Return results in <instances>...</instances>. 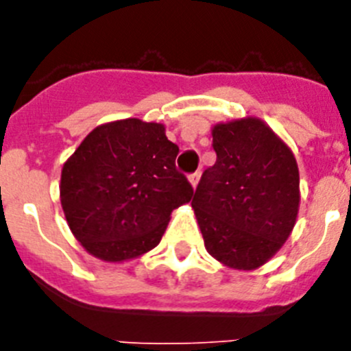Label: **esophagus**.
Instances as JSON below:
<instances>
[{"label":"esophagus","instance_id":"34e87169","mask_svg":"<svg viewBox=\"0 0 351 351\" xmlns=\"http://www.w3.org/2000/svg\"><path fill=\"white\" fill-rule=\"evenodd\" d=\"M190 182H191V186H197L198 184V179H200V170H197V172H193V173H190Z\"/></svg>","mask_w":351,"mask_h":351}]
</instances>
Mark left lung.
Segmentation results:
<instances>
[{
  "instance_id": "left-lung-1",
  "label": "left lung",
  "mask_w": 351,
  "mask_h": 351,
  "mask_svg": "<svg viewBox=\"0 0 351 351\" xmlns=\"http://www.w3.org/2000/svg\"><path fill=\"white\" fill-rule=\"evenodd\" d=\"M216 163L204 170L191 207L209 255L251 271L283 246L299 213V169L260 119L213 128Z\"/></svg>"
}]
</instances>
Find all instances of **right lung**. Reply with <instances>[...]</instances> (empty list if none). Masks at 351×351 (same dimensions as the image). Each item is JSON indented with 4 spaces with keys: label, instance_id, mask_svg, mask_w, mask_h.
<instances>
[{
    "label": "right lung",
    "instance_id": "add662e5",
    "mask_svg": "<svg viewBox=\"0 0 351 351\" xmlns=\"http://www.w3.org/2000/svg\"><path fill=\"white\" fill-rule=\"evenodd\" d=\"M179 147L163 125L123 119L93 130L61 172V206L71 232L105 262L153 250L170 213L193 188L176 169Z\"/></svg>",
    "mask_w": 351,
    "mask_h": 351
}]
</instances>
